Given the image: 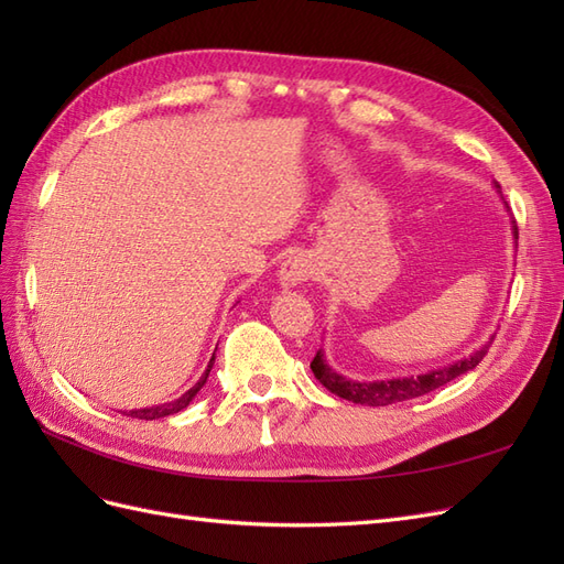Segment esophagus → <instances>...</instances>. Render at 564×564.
I'll return each instance as SVG.
<instances>
[{
	"instance_id": "obj_1",
	"label": "esophagus",
	"mask_w": 564,
	"mask_h": 564,
	"mask_svg": "<svg viewBox=\"0 0 564 564\" xmlns=\"http://www.w3.org/2000/svg\"><path fill=\"white\" fill-rule=\"evenodd\" d=\"M313 275V261L308 256L296 253V256H289L286 261H282L280 270H278V284L282 289H292L301 282H305Z\"/></svg>"
}]
</instances>
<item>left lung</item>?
I'll return each mask as SVG.
<instances>
[{"label": "left lung", "mask_w": 564, "mask_h": 564, "mask_svg": "<svg viewBox=\"0 0 564 564\" xmlns=\"http://www.w3.org/2000/svg\"><path fill=\"white\" fill-rule=\"evenodd\" d=\"M491 187L501 195V185L497 181L491 183ZM503 207L508 212L506 202H503ZM510 230H513V240L518 245L516 220H513V226H510ZM491 340H494V336L489 340H485L480 348H475L470 355L458 357V360H454L452 365L416 373V377H392V379H381V381L348 379V377H344V373H338L336 369H332V365L327 362V357H324L322 348L317 350L315 360L311 362V369L315 373V379L329 392H334V395L344 398L348 402H355V404H365V406H386V404H395V402L429 395V392H433L442 386H447L449 381H454L458 377H464V373L473 371L477 365L482 362V357L487 355Z\"/></svg>", "instance_id": "obj_1"}]
</instances>
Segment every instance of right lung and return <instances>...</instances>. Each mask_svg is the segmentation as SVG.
Instances as JSON below:
<instances>
[{"instance_id":"obj_1","label":"right lung","mask_w":564,"mask_h":564,"mask_svg":"<svg viewBox=\"0 0 564 564\" xmlns=\"http://www.w3.org/2000/svg\"><path fill=\"white\" fill-rule=\"evenodd\" d=\"M214 360L216 355H212V360L207 365V369H204V373L199 377V381L191 388L185 390L181 398L172 400V402H164V404H155V406H145V409H131V412H127V416H133V419H145V421H155V419H164V416H172V414H178L181 409H185L187 404H191L195 400L197 392L204 388V383H207L209 379V371L214 367Z\"/></svg>"}]
</instances>
